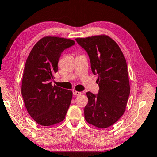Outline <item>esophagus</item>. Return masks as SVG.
<instances>
[{
	"label": "esophagus",
	"instance_id": "obj_1",
	"mask_svg": "<svg viewBox=\"0 0 157 157\" xmlns=\"http://www.w3.org/2000/svg\"><path fill=\"white\" fill-rule=\"evenodd\" d=\"M83 93L81 92H78V91H76V90H73V94L74 96H79V95H81Z\"/></svg>",
	"mask_w": 157,
	"mask_h": 157
}]
</instances>
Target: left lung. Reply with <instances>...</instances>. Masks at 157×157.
I'll return each instance as SVG.
<instances>
[{
  "mask_svg": "<svg viewBox=\"0 0 157 157\" xmlns=\"http://www.w3.org/2000/svg\"><path fill=\"white\" fill-rule=\"evenodd\" d=\"M76 42L89 55L91 69L97 74L98 94L86 93V121L98 128H108L124 114L130 96L127 63L117 43L107 35L77 38Z\"/></svg>",
  "mask_w": 157,
  "mask_h": 157,
  "instance_id": "8db88e82",
  "label": "left lung"
}]
</instances>
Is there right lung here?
Wrapping results in <instances>:
<instances>
[{"mask_svg": "<svg viewBox=\"0 0 157 157\" xmlns=\"http://www.w3.org/2000/svg\"><path fill=\"white\" fill-rule=\"evenodd\" d=\"M74 44L68 38L45 36L35 44L27 57L21 93L27 111L40 125L56 124L65 118L72 92L52 86V81L58 71L60 54Z\"/></svg>", "mask_w": 157, "mask_h": 157, "instance_id": "right-lung-1", "label": "right lung"}]
</instances>
